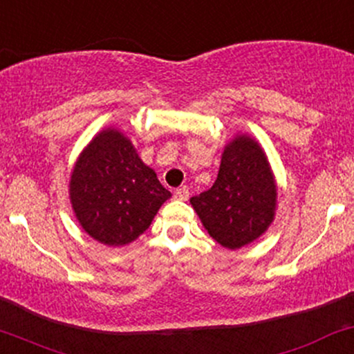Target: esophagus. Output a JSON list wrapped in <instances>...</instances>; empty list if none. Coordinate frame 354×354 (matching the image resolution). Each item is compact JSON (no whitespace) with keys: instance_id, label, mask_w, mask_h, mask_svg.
<instances>
[{"instance_id":"34e87169","label":"esophagus","mask_w":354,"mask_h":354,"mask_svg":"<svg viewBox=\"0 0 354 354\" xmlns=\"http://www.w3.org/2000/svg\"><path fill=\"white\" fill-rule=\"evenodd\" d=\"M174 198H178V200H181V201L188 200V198H189L188 188H178L176 192H174Z\"/></svg>"}]
</instances>
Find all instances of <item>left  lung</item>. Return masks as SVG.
Masks as SVG:
<instances>
[{
  "instance_id": "1",
  "label": "left lung",
  "mask_w": 354,
  "mask_h": 354,
  "mask_svg": "<svg viewBox=\"0 0 354 354\" xmlns=\"http://www.w3.org/2000/svg\"><path fill=\"white\" fill-rule=\"evenodd\" d=\"M189 203L209 236L228 250L266 234L275 218L277 183L257 139L236 133L223 147L215 183Z\"/></svg>"
}]
</instances>
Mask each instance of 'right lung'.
<instances>
[{
	"label": "right lung",
	"instance_id": "right-lung-1",
	"mask_svg": "<svg viewBox=\"0 0 354 354\" xmlns=\"http://www.w3.org/2000/svg\"><path fill=\"white\" fill-rule=\"evenodd\" d=\"M68 198L85 234L107 247H122L145 234L171 193L126 133L107 126L77 158Z\"/></svg>",
	"mask_w": 354,
	"mask_h": 354
}]
</instances>
